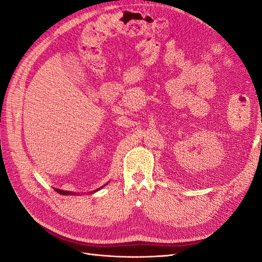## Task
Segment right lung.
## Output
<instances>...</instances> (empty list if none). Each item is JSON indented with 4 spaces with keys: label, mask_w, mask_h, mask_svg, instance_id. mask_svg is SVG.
I'll return each mask as SVG.
<instances>
[{
    "label": "right lung",
    "mask_w": 262,
    "mask_h": 262,
    "mask_svg": "<svg viewBox=\"0 0 262 262\" xmlns=\"http://www.w3.org/2000/svg\"><path fill=\"white\" fill-rule=\"evenodd\" d=\"M99 189H100V188H99ZM99 189H97V190H99ZM54 190H55V191H57L58 193H60V194H63V195L76 194V193H74V192H70V191H64V190H60V189H57V188H54Z\"/></svg>",
    "instance_id": "obj_1"
}]
</instances>
